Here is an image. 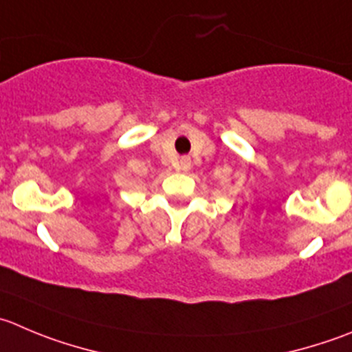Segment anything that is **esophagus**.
<instances>
[{"mask_svg": "<svg viewBox=\"0 0 352 352\" xmlns=\"http://www.w3.org/2000/svg\"><path fill=\"white\" fill-rule=\"evenodd\" d=\"M190 166H192V160H190V157H182V160H179V169L188 170Z\"/></svg>", "mask_w": 352, "mask_h": 352, "instance_id": "obj_1", "label": "esophagus"}]
</instances>
